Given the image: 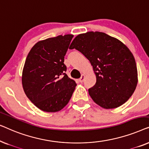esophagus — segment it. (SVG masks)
Returning <instances> with one entry per match:
<instances>
[{
    "label": "esophagus",
    "instance_id": "1",
    "mask_svg": "<svg viewBox=\"0 0 149 149\" xmlns=\"http://www.w3.org/2000/svg\"><path fill=\"white\" fill-rule=\"evenodd\" d=\"M84 79H85V74H83L82 75H81V78L79 79V82H81V83L83 82V81H84Z\"/></svg>",
    "mask_w": 149,
    "mask_h": 149
}]
</instances>
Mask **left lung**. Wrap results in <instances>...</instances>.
Segmentation results:
<instances>
[{"label": "left lung", "mask_w": 149, "mask_h": 149, "mask_svg": "<svg viewBox=\"0 0 149 149\" xmlns=\"http://www.w3.org/2000/svg\"><path fill=\"white\" fill-rule=\"evenodd\" d=\"M69 49L82 53L93 66L96 83L88 91L97 105L115 109L132 96L138 71L135 58L125 44L104 32H87L77 36Z\"/></svg>", "instance_id": "1"}]
</instances>
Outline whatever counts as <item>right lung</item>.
Masks as SVG:
<instances>
[{
  "label": "right lung",
  "mask_w": 149,
  "mask_h": 149,
  "mask_svg": "<svg viewBox=\"0 0 149 149\" xmlns=\"http://www.w3.org/2000/svg\"><path fill=\"white\" fill-rule=\"evenodd\" d=\"M72 34L40 40L32 47L22 71V86L30 101L47 113L62 110L68 103L76 83L65 72L64 56Z\"/></svg>",
  "instance_id": "add662e5"
}]
</instances>
